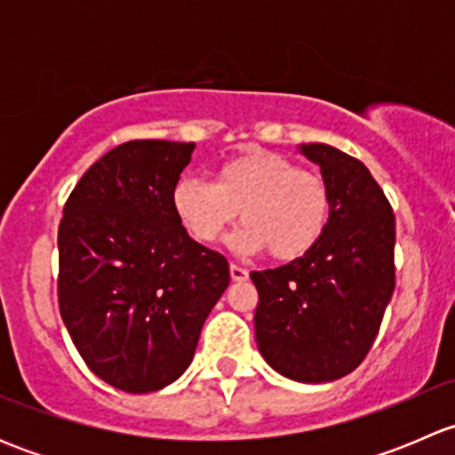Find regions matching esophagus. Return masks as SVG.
Here are the masks:
<instances>
[{"label":"esophagus","instance_id":"obj_1","mask_svg":"<svg viewBox=\"0 0 455 455\" xmlns=\"http://www.w3.org/2000/svg\"><path fill=\"white\" fill-rule=\"evenodd\" d=\"M231 279L233 282H246V279H249V270L246 268H242V266H235V264H231Z\"/></svg>","mask_w":455,"mask_h":455}]
</instances>
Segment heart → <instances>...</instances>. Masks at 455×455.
I'll return each instance as SVG.
<instances>
[{"label":"heart","mask_w":455,"mask_h":455,"mask_svg":"<svg viewBox=\"0 0 455 455\" xmlns=\"http://www.w3.org/2000/svg\"><path fill=\"white\" fill-rule=\"evenodd\" d=\"M172 209L200 244H215L240 211L242 224L228 240L235 253L270 251L279 261L299 259L315 249L330 220L323 178L291 158L253 149L215 169L213 182L185 176L173 185Z\"/></svg>","instance_id":"b5f03b06"}]
</instances>
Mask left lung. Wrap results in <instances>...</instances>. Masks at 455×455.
<instances>
[{
	"label": "left lung",
	"instance_id": "obj_1",
	"mask_svg": "<svg viewBox=\"0 0 455 455\" xmlns=\"http://www.w3.org/2000/svg\"><path fill=\"white\" fill-rule=\"evenodd\" d=\"M321 169L330 220L310 253L251 273L259 304L255 341L266 363L299 383L359 368L394 292L396 222L361 160L323 142L297 145Z\"/></svg>",
	"mask_w": 455,
	"mask_h": 455
}]
</instances>
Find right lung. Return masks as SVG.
<instances>
[{
	"label": "right lung",
	"instance_id": "right-lung-1",
	"mask_svg": "<svg viewBox=\"0 0 455 455\" xmlns=\"http://www.w3.org/2000/svg\"><path fill=\"white\" fill-rule=\"evenodd\" d=\"M196 142L130 140L84 173L59 224V310L112 387H167L194 361L228 261L182 228L172 189Z\"/></svg>",
	"mask_w": 455,
	"mask_h": 455
}]
</instances>
